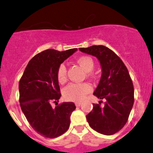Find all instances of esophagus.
I'll return each mask as SVG.
<instances>
[{"label": "esophagus", "instance_id": "obj_1", "mask_svg": "<svg viewBox=\"0 0 153 153\" xmlns=\"http://www.w3.org/2000/svg\"><path fill=\"white\" fill-rule=\"evenodd\" d=\"M75 104V106L76 107H79V106H81V105L82 103H81V102H76Z\"/></svg>", "mask_w": 153, "mask_h": 153}]
</instances>
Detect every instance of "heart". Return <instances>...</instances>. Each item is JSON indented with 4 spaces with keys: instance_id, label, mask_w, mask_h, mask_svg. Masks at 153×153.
I'll return each mask as SVG.
<instances>
[{
    "instance_id": "1",
    "label": "heart",
    "mask_w": 153,
    "mask_h": 153,
    "mask_svg": "<svg viewBox=\"0 0 153 153\" xmlns=\"http://www.w3.org/2000/svg\"><path fill=\"white\" fill-rule=\"evenodd\" d=\"M77 63L81 69L90 75V72L94 69V61L89 56H81L77 60ZM57 78L60 84H64L66 81V68L64 64L60 65L57 69ZM92 91V87L87 83L82 84H70L63 90V97L65 99L72 102H79L85 98L86 95Z\"/></svg>"
}]
</instances>
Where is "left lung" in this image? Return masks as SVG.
I'll list each match as a JSON object with an SVG mask.
<instances>
[{
    "label": "left lung",
    "instance_id": "8db88e82",
    "mask_svg": "<svg viewBox=\"0 0 153 153\" xmlns=\"http://www.w3.org/2000/svg\"><path fill=\"white\" fill-rule=\"evenodd\" d=\"M83 53L99 60L102 76L93 95L105 99V105L93 104L86 117L90 126L100 134L111 135L123 128L134 104V87L126 66L120 58L104 45L80 48Z\"/></svg>",
    "mask_w": 153,
    "mask_h": 153
}]
</instances>
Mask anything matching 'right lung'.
I'll return each instance as SVG.
<instances>
[{
  "label": "right lung",
  "mask_w": 153,
  "mask_h": 153,
  "mask_svg": "<svg viewBox=\"0 0 153 153\" xmlns=\"http://www.w3.org/2000/svg\"><path fill=\"white\" fill-rule=\"evenodd\" d=\"M77 48L59 51L47 49L29 61L19 81V102L22 111L38 134L54 138L66 132L70 125V116L75 109L73 102L58 104L61 96L57 69Z\"/></svg>",
  "instance_id": "add662e5"
}]
</instances>
